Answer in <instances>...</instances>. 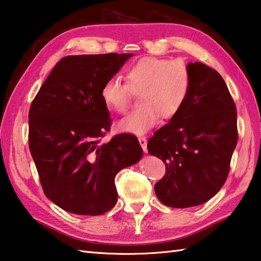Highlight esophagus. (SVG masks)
<instances>
[{"mask_svg": "<svg viewBox=\"0 0 261 261\" xmlns=\"http://www.w3.org/2000/svg\"><path fill=\"white\" fill-rule=\"evenodd\" d=\"M139 142H140V144H141V146H142V149H143V151L145 152V153H147V141H146V139L144 136H141V137H139Z\"/></svg>", "mask_w": 261, "mask_h": 261, "instance_id": "1", "label": "esophagus"}]
</instances>
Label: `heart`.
Returning a JSON list of instances; mask_svg holds the SVG:
<instances>
[{"label":"heart","instance_id":"heart-1","mask_svg":"<svg viewBox=\"0 0 261 261\" xmlns=\"http://www.w3.org/2000/svg\"><path fill=\"white\" fill-rule=\"evenodd\" d=\"M192 86L190 70L183 62L168 59L143 58L126 70V84L111 77L101 87L100 95L107 108L124 114L130 94L140 95V108L118 122V129L144 135L158 124L160 117L170 119L188 101Z\"/></svg>","mask_w":261,"mask_h":261}]
</instances>
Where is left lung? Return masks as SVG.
I'll list each match as a JSON object with an SVG mask.
<instances>
[{
	"label": "left lung",
	"mask_w": 261,
	"mask_h": 261,
	"mask_svg": "<svg viewBox=\"0 0 261 261\" xmlns=\"http://www.w3.org/2000/svg\"><path fill=\"white\" fill-rule=\"evenodd\" d=\"M186 67L192 78L188 101L147 143L149 153L166 165L155 194L173 208L200 205L217 194L238 143L237 107L223 77L201 62Z\"/></svg>",
	"instance_id": "left-lung-1"
}]
</instances>
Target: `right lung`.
Here are the masks:
<instances>
[{
  "instance_id": "obj_1",
  "label": "right lung",
  "mask_w": 261,
  "mask_h": 261,
  "mask_svg": "<svg viewBox=\"0 0 261 261\" xmlns=\"http://www.w3.org/2000/svg\"><path fill=\"white\" fill-rule=\"evenodd\" d=\"M134 54L69 56L47 76L29 110V150L48 199L68 213L115 207V177L143 155L139 140L120 134L101 143L111 125L100 91Z\"/></svg>"
}]
</instances>
